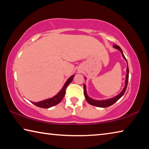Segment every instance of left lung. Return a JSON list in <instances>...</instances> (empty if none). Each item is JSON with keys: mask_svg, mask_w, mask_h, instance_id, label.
<instances>
[{"mask_svg": "<svg viewBox=\"0 0 149 149\" xmlns=\"http://www.w3.org/2000/svg\"><path fill=\"white\" fill-rule=\"evenodd\" d=\"M113 47H114V49H117V50H119V51L121 52V53H122V56L123 58V59H125V60L126 61V62H127V60H126L124 54H123V53L122 50L121 49V48L119 46H118V45H113ZM126 72H127V73H126V75H125V86H124V87H123V89L122 91V92H121L120 94H118V95L115 96L114 97L110 98V99H106V100H95V99H92V98H91V97H89V96H88L87 93V90H86V86H85V85L84 84V95H85V99H86L88 103H89V104H90L93 105V106H95V107H100V108H107V107H110V106H111V105H112L113 104H114L116 102L118 101V100L122 97L123 94L125 93L126 89H127L128 79H129V68H128V65L127 66V68H126ZM85 79H86V77H85Z\"/></svg>", "mask_w": 149, "mask_h": 149, "instance_id": "obj_1", "label": "left lung"}]
</instances>
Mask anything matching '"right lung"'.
I'll return each instance as SVG.
<instances>
[{"label":"right lung","instance_id":"right-lung-1","mask_svg":"<svg viewBox=\"0 0 149 149\" xmlns=\"http://www.w3.org/2000/svg\"><path fill=\"white\" fill-rule=\"evenodd\" d=\"M74 76L75 75H72V76H70L68 79L66 81H65L64 86L62 87L61 90H60L56 95H54V97H52V98H49V99L41 100V101L39 102H31V103H33V104H35V106H37V107L42 108H49L58 104L62 100L63 97H64L65 93V89H66V87L68 86V85L72 81Z\"/></svg>","mask_w":149,"mask_h":149}]
</instances>
